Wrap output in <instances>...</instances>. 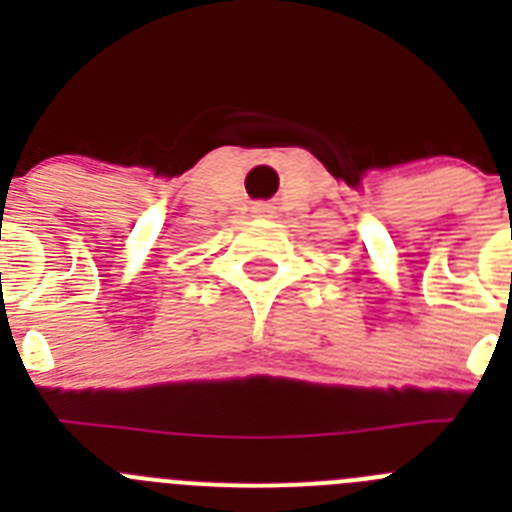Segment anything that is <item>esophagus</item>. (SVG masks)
Here are the masks:
<instances>
[{
  "label": "esophagus",
  "mask_w": 512,
  "mask_h": 512,
  "mask_svg": "<svg viewBox=\"0 0 512 512\" xmlns=\"http://www.w3.org/2000/svg\"><path fill=\"white\" fill-rule=\"evenodd\" d=\"M269 210V207H256V212H266Z\"/></svg>",
  "instance_id": "obj_1"
}]
</instances>
